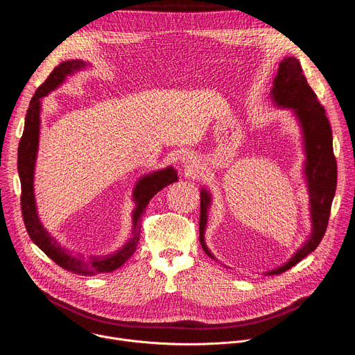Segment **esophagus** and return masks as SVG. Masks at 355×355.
Masks as SVG:
<instances>
[{
    "label": "esophagus",
    "instance_id": "esophagus-1",
    "mask_svg": "<svg viewBox=\"0 0 355 355\" xmlns=\"http://www.w3.org/2000/svg\"><path fill=\"white\" fill-rule=\"evenodd\" d=\"M181 162L184 163V166L187 167V168H189V170H195L196 168V157L192 155V153H185V155H182V157H181Z\"/></svg>",
    "mask_w": 355,
    "mask_h": 355
}]
</instances>
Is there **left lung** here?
Here are the masks:
<instances>
[{"label":"left lung","mask_w":355,"mask_h":355,"mask_svg":"<svg viewBox=\"0 0 355 355\" xmlns=\"http://www.w3.org/2000/svg\"><path fill=\"white\" fill-rule=\"evenodd\" d=\"M270 99L274 107L291 111L302 137V150L305 160L302 164V175L309 195L311 233L308 240L299 247L295 254L282 266L267 271L266 275H278L300 260L309 256L324 236L331 202L337 185V164L333 155V135L324 108L316 94L309 87L300 63L295 58H285L274 77ZM212 205V193L208 188H200V220L199 241L207 254L216 260L205 243L208 214Z\"/></svg>","instance_id":"left-lung-1"}]
</instances>
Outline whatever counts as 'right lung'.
Returning a JSON list of instances; mask_svg holds the SVG:
<instances>
[{
  "label": "right lung",
  "mask_w": 355,
  "mask_h": 355,
  "mask_svg": "<svg viewBox=\"0 0 355 355\" xmlns=\"http://www.w3.org/2000/svg\"><path fill=\"white\" fill-rule=\"evenodd\" d=\"M91 66L88 62L83 60H66L60 63L47 77V80L36 89L31 99V104L25 116L24 133L18 147V174L21 180V205L25 227L31 240L44 252L47 257L52 259L62 268L80 275H96L104 272H112L122 267L136 251L137 243L140 240L141 229V214L148 205L150 199L153 198L164 187L178 181V174L173 166L164 167L141 175L135 184L132 192V200L135 208L132 212V234L129 240L115 252L104 257H84L81 254H74L73 251L60 245L59 241L49 233V230L42 225L36 198H35V167L39 150V136H40V114L43 98L50 92L63 85L67 77Z\"/></svg>",
  "instance_id": "obj_1"
}]
</instances>
